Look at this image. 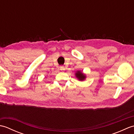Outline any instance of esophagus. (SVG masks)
I'll use <instances>...</instances> for the list:
<instances>
[{"mask_svg":"<svg viewBox=\"0 0 134 134\" xmlns=\"http://www.w3.org/2000/svg\"><path fill=\"white\" fill-rule=\"evenodd\" d=\"M60 70H62V71H63L65 70L64 67L63 66V65H60Z\"/></svg>","mask_w":134,"mask_h":134,"instance_id":"esophagus-1","label":"esophagus"}]
</instances>
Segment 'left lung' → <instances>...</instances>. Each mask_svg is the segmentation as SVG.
Masks as SVG:
<instances>
[{
  "instance_id": "1",
  "label": "left lung",
  "mask_w": 134,
  "mask_h": 134,
  "mask_svg": "<svg viewBox=\"0 0 134 134\" xmlns=\"http://www.w3.org/2000/svg\"><path fill=\"white\" fill-rule=\"evenodd\" d=\"M75 76L78 79L79 81H83L86 78V75H85L84 74L82 73L80 71H78L75 73Z\"/></svg>"
}]
</instances>
